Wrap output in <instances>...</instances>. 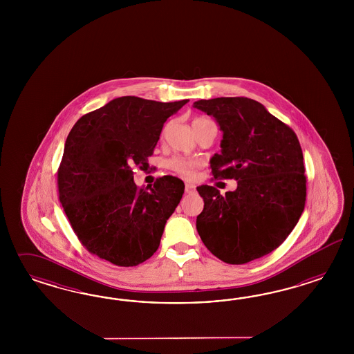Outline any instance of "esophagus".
<instances>
[{
  "label": "esophagus",
  "mask_w": 354,
  "mask_h": 354,
  "mask_svg": "<svg viewBox=\"0 0 354 354\" xmlns=\"http://www.w3.org/2000/svg\"><path fill=\"white\" fill-rule=\"evenodd\" d=\"M194 189H196V185L191 182L185 183V193H192L194 192Z\"/></svg>",
  "instance_id": "34e87169"
}]
</instances>
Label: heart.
<instances>
[{"instance_id":"obj_1","label":"heart","mask_w":354,"mask_h":354,"mask_svg":"<svg viewBox=\"0 0 354 354\" xmlns=\"http://www.w3.org/2000/svg\"><path fill=\"white\" fill-rule=\"evenodd\" d=\"M170 167L184 176H192L196 169L198 167V163L193 160L184 158V157H176L170 161Z\"/></svg>"}]
</instances>
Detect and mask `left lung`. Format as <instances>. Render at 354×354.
<instances>
[{
	"mask_svg": "<svg viewBox=\"0 0 354 354\" xmlns=\"http://www.w3.org/2000/svg\"><path fill=\"white\" fill-rule=\"evenodd\" d=\"M223 133L210 158L215 179H235V191L197 187L204 210L196 228L205 247L231 265L271 253L288 237L305 207L306 178L296 133L247 97L200 100Z\"/></svg>",
	"mask_w": 354,
	"mask_h": 354,
	"instance_id": "8db88e82",
	"label": "left lung"
}]
</instances>
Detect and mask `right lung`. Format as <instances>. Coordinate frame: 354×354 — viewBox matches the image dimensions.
I'll list each match as a JSON object with an SVG mask.
<instances>
[{
	"label": "right lung",
	"instance_id": "add662e5",
	"mask_svg": "<svg viewBox=\"0 0 354 354\" xmlns=\"http://www.w3.org/2000/svg\"><path fill=\"white\" fill-rule=\"evenodd\" d=\"M187 102L118 97L83 115L70 131L58 170L59 200L91 253L129 268L160 247L184 183L166 175L139 189L132 167L148 165L163 123Z\"/></svg>",
	"mask_w": 354,
	"mask_h": 354
}]
</instances>
